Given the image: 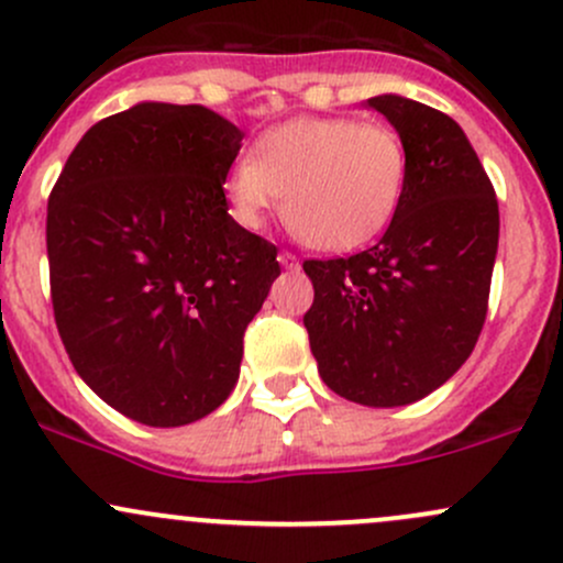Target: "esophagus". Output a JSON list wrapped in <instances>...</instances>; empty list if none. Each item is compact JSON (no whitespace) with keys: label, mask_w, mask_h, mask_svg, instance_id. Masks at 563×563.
I'll return each instance as SVG.
<instances>
[{"label":"esophagus","mask_w":563,"mask_h":563,"mask_svg":"<svg viewBox=\"0 0 563 563\" xmlns=\"http://www.w3.org/2000/svg\"><path fill=\"white\" fill-rule=\"evenodd\" d=\"M277 262H280V267H286V269H299V258H296L291 251L277 253Z\"/></svg>","instance_id":"esophagus-1"}]
</instances>
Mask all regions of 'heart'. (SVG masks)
<instances>
[{
	"instance_id": "heart-1",
	"label": "heart",
	"mask_w": 563,
	"mask_h": 563,
	"mask_svg": "<svg viewBox=\"0 0 563 563\" xmlns=\"http://www.w3.org/2000/svg\"><path fill=\"white\" fill-rule=\"evenodd\" d=\"M409 181L395 128L352 117H294L240 154L224 181L240 227L258 230L286 200V221L307 245L352 251L390 227Z\"/></svg>"
}]
</instances>
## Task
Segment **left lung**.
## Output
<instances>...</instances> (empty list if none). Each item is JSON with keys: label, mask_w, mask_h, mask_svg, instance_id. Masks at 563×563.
I'll list each match as a JSON object with an SVG mask.
<instances>
[{"label": "left lung", "mask_w": 563, "mask_h": 563, "mask_svg": "<svg viewBox=\"0 0 563 563\" xmlns=\"http://www.w3.org/2000/svg\"><path fill=\"white\" fill-rule=\"evenodd\" d=\"M404 139V202L368 251L305 262V314L325 385L376 409L430 395L471 357L484 329L499 208L471 141L449 114L404 96L368 98Z\"/></svg>", "instance_id": "1"}]
</instances>
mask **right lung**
Returning a JSON list of instances; mask_svg holds the SVG:
<instances>
[{
    "label": "right lung",
    "instance_id": "right-lung-1",
    "mask_svg": "<svg viewBox=\"0 0 563 563\" xmlns=\"http://www.w3.org/2000/svg\"><path fill=\"white\" fill-rule=\"evenodd\" d=\"M240 141L197 103H135L82 135L51 191L55 325L85 385L141 424L178 428L230 398L280 275L275 245L227 206Z\"/></svg>",
    "mask_w": 563,
    "mask_h": 563
}]
</instances>
